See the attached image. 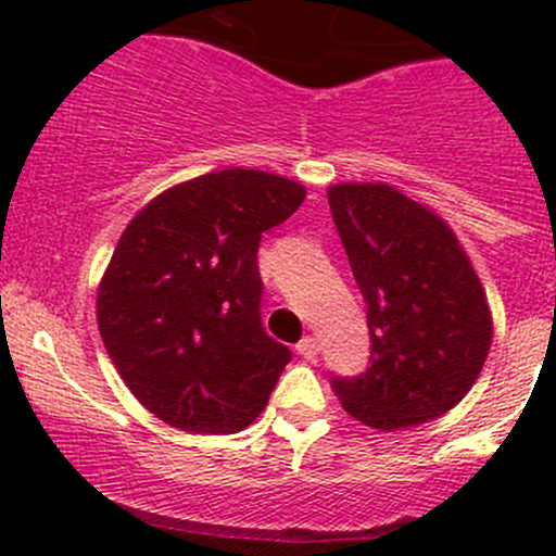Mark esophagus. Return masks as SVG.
Returning a JSON list of instances; mask_svg holds the SVG:
<instances>
[{
    "instance_id": "34e87169",
    "label": "esophagus",
    "mask_w": 556,
    "mask_h": 556,
    "mask_svg": "<svg viewBox=\"0 0 556 556\" xmlns=\"http://www.w3.org/2000/svg\"><path fill=\"white\" fill-rule=\"evenodd\" d=\"M295 352H299L301 357H306V361H314V357H317V352H319L317 339H314V336H304V339L299 341V346H295Z\"/></svg>"
}]
</instances>
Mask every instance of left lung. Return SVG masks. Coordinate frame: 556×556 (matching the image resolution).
Wrapping results in <instances>:
<instances>
[{"mask_svg": "<svg viewBox=\"0 0 556 556\" xmlns=\"http://www.w3.org/2000/svg\"><path fill=\"white\" fill-rule=\"evenodd\" d=\"M328 204L371 336V366L330 387L368 428L430 422L457 406L484 368V288L452 228L390 185H333Z\"/></svg>", "mask_w": 556, "mask_h": 556, "instance_id": "8db88e82", "label": "left lung"}]
</instances>
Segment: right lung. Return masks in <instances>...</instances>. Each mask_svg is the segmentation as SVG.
I'll return each mask as SVG.
<instances>
[{"mask_svg":"<svg viewBox=\"0 0 556 556\" xmlns=\"http://www.w3.org/2000/svg\"><path fill=\"white\" fill-rule=\"evenodd\" d=\"M304 185L255 169L188 179L123 231L99 285L106 355L148 412L188 433H239L293 352L261 323L257 247Z\"/></svg>","mask_w":556,"mask_h":556,"instance_id":"right-lung-1","label":"right lung"}]
</instances>
